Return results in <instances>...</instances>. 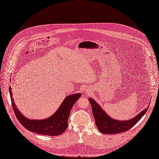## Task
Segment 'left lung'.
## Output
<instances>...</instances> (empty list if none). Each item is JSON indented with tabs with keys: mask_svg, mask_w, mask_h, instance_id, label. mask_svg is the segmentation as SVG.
<instances>
[{
	"mask_svg": "<svg viewBox=\"0 0 159 159\" xmlns=\"http://www.w3.org/2000/svg\"><path fill=\"white\" fill-rule=\"evenodd\" d=\"M89 101L92 107V112L95 120V124L98 130L103 134H118L125 132L134 126L139 121L143 116L147 112L148 108L143 110L134 118L127 121L115 120L108 116L102 108L93 99L89 98Z\"/></svg>",
	"mask_w": 159,
	"mask_h": 159,
	"instance_id": "left-lung-1",
	"label": "left lung"
}]
</instances>
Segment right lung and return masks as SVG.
<instances>
[{"label":"right lung","mask_w":159,"mask_h":159,"mask_svg":"<svg viewBox=\"0 0 159 159\" xmlns=\"http://www.w3.org/2000/svg\"><path fill=\"white\" fill-rule=\"evenodd\" d=\"M11 102L16 118L21 125L33 133L49 136H58L62 134L67 128V121L71 110L80 97V93L69 95L61 103L57 111L50 118L42 120H32L25 118L17 110L13 102L11 88L9 87Z\"/></svg>","instance_id":"obj_1"}]
</instances>
